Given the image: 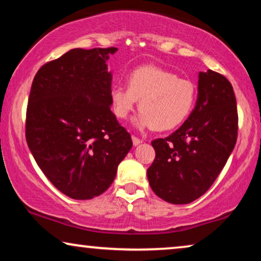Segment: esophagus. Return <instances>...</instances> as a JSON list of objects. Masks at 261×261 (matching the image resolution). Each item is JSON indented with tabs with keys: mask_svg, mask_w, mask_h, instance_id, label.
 <instances>
[{
	"mask_svg": "<svg viewBox=\"0 0 261 261\" xmlns=\"http://www.w3.org/2000/svg\"><path fill=\"white\" fill-rule=\"evenodd\" d=\"M132 140H133V145H134V146H138V145H140L141 142H142V141L140 140V139L135 137V135H133V137H132Z\"/></svg>",
	"mask_w": 261,
	"mask_h": 261,
	"instance_id": "esophagus-1",
	"label": "esophagus"
}]
</instances>
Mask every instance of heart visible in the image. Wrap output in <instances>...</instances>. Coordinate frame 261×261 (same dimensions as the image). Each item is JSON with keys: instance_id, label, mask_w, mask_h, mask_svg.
Listing matches in <instances>:
<instances>
[{"instance_id": "1", "label": "heart", "mask_w": 261, "mask_h": 261, "mask_svg": "<svg viewBox=\"0 0 261 261\" xmlns=\"http://www.w3.org/2000/svg\"><path fill=\"white\" fill-rule=\"evenodd\" d=\"M197 89L190 80L154 65L135 69L127 80V88L114 85L110 90L113 113L126 119L139 102L134 126L139 129H173L184 122L195 106Z\"/></svg>"}]
</instances>
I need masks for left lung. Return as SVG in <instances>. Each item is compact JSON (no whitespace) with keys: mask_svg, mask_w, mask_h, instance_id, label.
<instances>
[{"mask_svg":"<svg viewBox=\"0 0 261 261\" xmlns=\"http://www.w3.org/2000/svg\"><path fill=\"white\" fill-rule=\"evenodd\" d=\"M237 138V98L230 82L215 71L199 72L190 116L174 133L152 141L155 159L147 170L152 190L172 204L201 197L226 165Z\"/></svg>","mask_w":261,"mask_h":261,"instance_id":"obj_1","label":"left lung"}]
</instances>
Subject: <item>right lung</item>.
<instances>
[{"instance_id":"add662e5","label":"right lung","mask_w":261,"mask_h":261,"mask_svg":"<svg viewBox=\"0 0 261 261\" xmlns=\"http://www.w3.org/2000/svg\"><path fill=\"white\" fill-rule=\"evenodd\" d=\"M108 48H73L42 65L32 83L26 140L38 166L64 195L90 199L115 179L133 146L110 110Z\"/></svg>"}]
</instances>
